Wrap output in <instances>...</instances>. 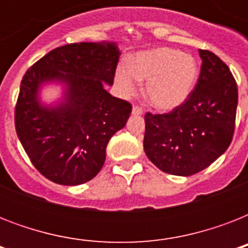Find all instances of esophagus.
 Instances as JSON below:
<instances>
[{
  "label": "esophagus",
  "instance_id": "1",
  "mask_svg": "<svg viewBox=\"0 0 248 248\" xmlns=\"http://www.w3.org/2000/svg\"><path fill=\"white\" fill-rule=\"evenodd\" d=\"M132 114L140 116V114H143V109L140 108L139 105H134V107H132Z\"/></svg>",
  "mask_w": 248,
  "mask_h": 248
}]
</instances>
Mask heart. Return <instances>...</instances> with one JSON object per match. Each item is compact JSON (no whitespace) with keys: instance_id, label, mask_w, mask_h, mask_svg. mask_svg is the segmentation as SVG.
<instances>
[{"instance_id":"1","label":"heart","mask_w":248,"mask_h":248,"mask_svg":"<svg viewBox=\"0 0 248 248\" xmlns=\"http://www.w3.org/2000/svg\"><path fill=\"white\" fill-rule=\"evenodd\" d=\"M197 78L196 59L170 47L140 52L131 65L122 64L116 73L117 83L124 93H135L139 81H148V100L161 110L180 107L192 93Z\"/></svg>"}]
</instances>
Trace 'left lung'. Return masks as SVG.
<instances>
[{
    "mask_svg": "<svg viewBox=\"0 0 248 248\" xmlns=\"http://www.w3.org/2000/svg\"><path fill=\"white\" fill-rule=\"evenodd\" d=\"M201 73L188 99L163 114L148 112L144 151L161 171L190 176L215 162L231 145L238 89L219 56L200 50Z\"/></svg>",
    "mask_w": 248,
    "mask_h": 248,
    "instance_id": "1",
    "label": "left lung"
}]
</instances>
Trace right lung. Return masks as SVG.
Segmentation results:
<instances>
[{
    "label": "right lung",
    "instance_id": "add662e5",
    "mask_svg": "<svg viewBox=\"0 0 248 248\" xmlns=\"http://www.w3.org/2000/svg\"><path fill=\"white\" fill-rule=\"evenodd\" d=\"M120 50L116 44L64 45L25 72L15 105V130L31 162L48 180L79 185L91 180L105 161L109 140L127 122L131 104L112 96ZM67 86L64 101L44 107L41 85Z\"/></svg>",
    "mask_w": 248,
    "mask_h": 248
}]
</instances>
